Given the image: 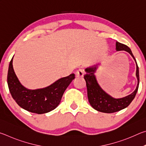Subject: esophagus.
Returning <instances> with one entry per match:
<instances>
[{
    "mask_svg": "<svg viewBox=\"0 0 146 146\" xmlns=\"http://www.w3.org/2000/svg\"><path fill=\"white\" fill-rule=\"evenodd\" d=\"M75 75L76 77H82L84 76V70L82 69H78L75 72Z\"/></svg>",
    "mask_w": 146,
    "mask_h": 146,
    "instance_id": "1",
    "label": "esophagus"
}]
</instances>
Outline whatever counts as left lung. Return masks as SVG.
<instances>
[{
  "instance_id": "obj_1",
  "label": "left lung",
  "mask_w": 146,
  "mask_h": 146,
  "mask_svg": "<svg viewBox=\"0 0 146 146\" xmlns=\"http://www.w3.org/2000/svg\"><path fill=\"white\" fill-rule=\"evenodd\" d=\"M116 49L117 51L124 50L127 51L131 54V55L133 56L136 62L135 58L133 55L131 50L127 46L117 42ZM136 64H137L136 75H137L138 79L137 88L134 92L130 94L129 95L122 98H118V99H116L109 95L108 94L104 92L98 84L95 76L94 75V73L97 68L95 67L86 69L87 74L84 76V78L86 82L88 100L90 105L95 110L102 113H112L122 110L123 109L127 108L130 104L135 97L138 89V86H139V71H138V66L137 62H136Z\"/></svg>"
}]
</instances>
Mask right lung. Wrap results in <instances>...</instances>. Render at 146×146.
I'll return each mask as SVG.
<instances>
[{
	"label": "right lung",
	"mask_w": 146,
	"mask_h": 146,
	"mask_svg": "<svg viewBox=\"0 0 146 146\" xmlns=\"http://www.w3.org/2000/svg\"><path fill=\"white\" fill-rule=\"evenodd\" d=\"M13 58L9 63L7 80L9 92L17 104L36 114L48 113L57 107L64 91L75 78V74L60 78L47 88L29 90L21 85L14 72Z\"/></svg>",
	"instance_id": "add662e5"
}]
</instances>
